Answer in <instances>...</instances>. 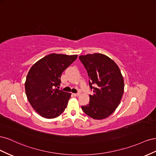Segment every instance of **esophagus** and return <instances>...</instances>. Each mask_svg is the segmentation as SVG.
<instances>
[{
  "label": "esophagus",
  "instance_id": "obj_1",
  "mask_svg": "<svg viewBox=\"0 0 156 156\" xmlns=\"http://www.w3.org/2000/svg\"><path fill=\"white\" fill-rule=\"evenodd\" d=\"M73 95L74 96H75V97H78V96L80 95V93H73Z\"/></svg>",
  "mask_w": 156,
  "mask_h": 156
}]
</instances>
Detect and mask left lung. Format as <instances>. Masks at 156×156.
<instances>
[{
	"instance_id": "8db88e82",
	"label": "left lung",
	"mask_w": 156,
	"mask_h": 156,
	"mask_svg": "<svg viewBox=\"0 0 156 156\" xmlns=\"http://www.w3.org/2000/svg\"><path fill=\"white\" fill-rule=\"evenodd\" d=\"M87 70L93 95L83 111L95 119L108 118L120 103L124 91V81L118 66L102 53L79 56Z\"/></svg>"
}]
</instances>
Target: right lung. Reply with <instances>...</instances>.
I'll return each mask as SVG.
<instances>
[{"label": "right lung", "instance_id": "obj_1", "mask_svg": "<svg viewBox=\"0 0 156 156\" xmlns=\"http://www.w3.org/2000/svg\"><path fill=\"white\" fill-rule=\"evenodd\" d=\"M78 55L51 53L36 62L30 69L25 83L27 99L42 117L55 118L63 113L71 93L57 89L63 71Z\"/></svg>", "mask_w": 156, "mask_h": 156}]
</instances>
